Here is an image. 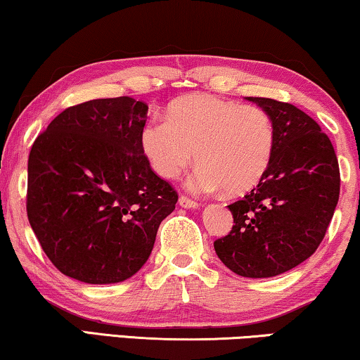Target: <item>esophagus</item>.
<instances>
[{
	"instance_id": "1",
	"label": "esophagus",
	"mask_w": 360,
	"mask_h": 360,
	"mask_svg": "<svg viewBox=\"0 0 360 360\" xmlns=\"http://www.w3.org/2000/svg\"><path fill=\"white\" fill-rule=\"evenodd\" d=\"M179 205L181 207H185V210H195V207H198L196 201H193V200H190L188 196H184V195L179 198Z\"/></svg>"
}]
</instances>
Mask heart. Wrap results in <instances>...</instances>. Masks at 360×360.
<instances>
[{
	"mask_svg": "<svg viewBox=\"0 0 360 360\" xmlns=\"http://www.w3.org/2000/svg\"><path fill=\"white\" fill-rule=\"evenodd\" d=\"M141 146L162 179H176L196 160L190 179L196 193H243L253 188L273 160L276 128L263 108L195 94L174 102L167 118L146 124Z\"/></svg>",
	"mask_w": 360,
	"mask_h": 360,
	"instance_id": "heart-1",
	"label": "heart"
}]
</instances>
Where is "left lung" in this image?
Returning <instances> with one entry per match:
<instances>
[{
    "mask_svg": "<svg viewBox=\"0 0 360 360\" xmlns=\"http://www.w3.org/2000/svg\"><path fill=\"white\" fill-rule=\"evenodd\" d=\"M273 118L276 146L266 174L227 207L229 236L217 257L243 278H273L319 248L340 200V165L330 138L305 112L285 102L247 97Z\"/></svg>",
    "mask_w": 360,
    "mask_h": 360,
    "instance_id": "obj_1",
    "label": "left lung"
}]
</instances>
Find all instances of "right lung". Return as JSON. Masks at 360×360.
Here are the masks:
<instances>
[{
	"label": "right lung",
	"mask_w": 360,
	"mask_h": 360,
	"mask_svg": "<svg viewBox=\"0 0 360 360\" xmlns=\"http://www.w3.org/2000/svg\"><path fill=\"white\" fill-rule=\"evenodd\" d=\"M148 105L131 97L66 108L29 154L27 217L50 262L87 284H115L148 262L176 191L141 146Z\"/></svg>",
	"instance_id": "1"
}]
</instances>
